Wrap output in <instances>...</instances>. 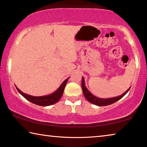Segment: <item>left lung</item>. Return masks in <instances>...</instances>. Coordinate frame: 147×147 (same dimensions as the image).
Here are the masks:
<instances>
[{"mask_svg":"<svg viewBox=\"0 0 147 147\" xmlns=\"http://www.w3.org/2000/svg\"><path fill=\"white\" fill-rule=\"evenodd\" d=\"M131 88V87H130ZM130 88H129L127 90L121 94V96H117V97H114V98H106V99H104V98H100L96 97V96H94L93 94L90 92L88 91V90L87 89V88L85 86V83H84V78H82V92L83 94H84V97L86 98V99L89 102L92 103V104H95L96 106H108V105L112 104L113 103L116 102L118 100L121 99L123 96L126 94L128 92V91L129 90Z\"/></svg>","mask_w":147,"mask_h":147,"instance_id":"left-lung-1","label":"left lung"}]
</instances>
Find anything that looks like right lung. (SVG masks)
Masks as SVG:
<instances>
[{"label":"right lung","instance_id":"add662e5","mask_svg":"<svg viewBox=\"0 0 147 147\" xmlns=\"http://www.w3.org/2000/svg\"><path fill=\"white\" fill-rule=\"evenodd\" d=\"M69 78H68L67 79L65 80L62 84H61L59 88L57 90L53 92L51 94L47 95V96H32L26 94L22 92L20 90H19L16 86L17 90L19 92V93L20 94L24 96L26 100H28V101L31 102L33 104H35L38 106H51L52 104H54L59 102V100L61 99V98L62 97V95L64 92L65 87L66 86L67 82Z\"/></svg>","mask_w":147,"mask_h":147}]
</instances>
